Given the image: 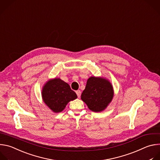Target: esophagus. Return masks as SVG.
<instances>
[{
	"label": "esophagus",
	"instance_id": "esophagus-1",
	"mask_svg": "<svg viewBox=\"0 0 160 160\" xmlns=\"http://www.w3.org/2000/svg\"><path fill=\"white\" fill-rule=\"evenodd\" d=\"M76 94H77V95H78V98H80L81 94V91H80V90H78V91H76Z\"/></svg>",
	"mask_w": 160,
	"mask_h": 160
}]
</instances>
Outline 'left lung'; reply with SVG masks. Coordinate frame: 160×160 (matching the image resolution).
<instances>
[{"label": "left lung", "instance_id": "8db88e82", "mask_svg": "<svg viewBox=\"0 0 160 160\" xmlns=\"http://www.w3.org/2000/svg\"><path fill=\"white\" fill-rule=\"evenodd\" d=\"M113 97L111 83L102 78H89L85 89L81 94V100L92 112H99L106 108Z\"/></svg>", "mask_w": 160, "mask_h": 160}]
</instances>
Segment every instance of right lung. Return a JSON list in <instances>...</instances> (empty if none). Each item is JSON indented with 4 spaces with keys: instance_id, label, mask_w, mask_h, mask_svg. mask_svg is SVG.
<instances>
[{
    "instance_id": "right-lung-1",
    "label": "right lung",
    "mask_w": 160,
    "mask_h": 160,
    "mask_svg": "<svg viewBox=\"0 0 160 160\" xmlns=\"http://www.w3.org/2000/svg\"><path fill=\"white\" fill-rule=\"evenodd\" d=\"M42 97L45 103L54 112H62L77 94L69 85L59 78L49 80L43 86Z\"/></svg>"
}]
</instances>
